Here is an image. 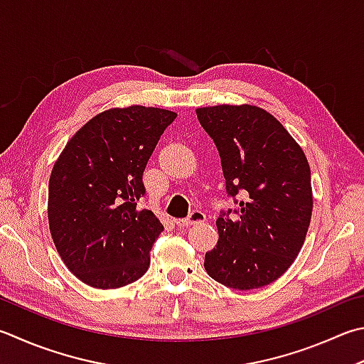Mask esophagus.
<instances>
[{
  "label": "esophagus",
  "instance_id": "obj_1",
  "mask_svg": "<svg viewBox=\"0 0 364 364\" xmlns=\"http://www.w3.org/2000/svg\"><path fill=\"white\" fill-rule=\"evenodd\" d=\"M205 220V214L201 210H193L190 212V215L187 218H177L176 223L179 226H191V225H196V223H201Z\"/></svg>",
  "mask_w": 364,
  "mask_h": 364
}]
</instances>
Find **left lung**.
<instances>
[{
  "instance_id": "left-lung-1",
  "label": "left lung",
  "mask_w": 364,
  "mask_h": 364,
  "mask_svg": "<svg viewBox=\"0 0 364 364\" xmlns=\"http://www.w3.org/2000/svg\"><path fill=\"white\" fill-rule=\"evenodd\" d=\"M196 115L220 155L226 193L239 204L218 215V241L205 253V271L235 290L269 285L304 244L314 204L309 163L262 107L222 105L196 109Z\"/></svg>"
}]
</instances>
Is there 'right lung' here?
<instances>
[{
	"instance_id": "1",
	"label": "right lung",
	"mask_w": 364,
	"mask_h": 364,
	"mask_svg": "<svg viewBox=\"0 0 364 364\" xmlns=\"http://www.w3.org/2000/svg\"><path fill=\"white\" fill-rule=\"evenodd\" d=\"M177 117L159 107H115L87 122L55 161L49 181V226L61 259L95 289L141 279L163 231L146 195L144 169Z\"/></svg>"
}]
</instances>
